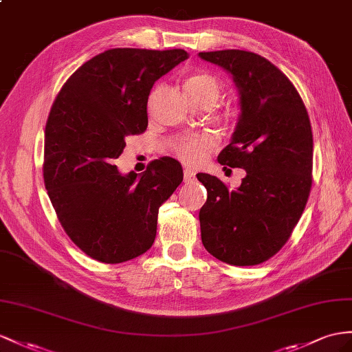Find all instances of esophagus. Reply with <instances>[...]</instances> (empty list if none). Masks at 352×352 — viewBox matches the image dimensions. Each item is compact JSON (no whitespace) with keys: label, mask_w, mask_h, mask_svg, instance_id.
Masks as SVG:
<instances>
[{"label":"esophagus","mask_w":352,"mask_h":352,"mask_svg":"<svg viewBox=\"0 0 352 352\" xmlns=\"http://www.w3.org/2000/svg\"><path fill=\"white\" fill-rule=\"evenodd\" d=\"M195 178H196V173H195V170L186 168V169H184V182H186V183H190V182H193Z\"/></svg>","instance_id":"1"}]
</instances>
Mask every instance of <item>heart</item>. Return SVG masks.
<instances>
[{
	"instance_id": "b5f03b06",
	"label": "heart",
	"mask_w": 352,
	"mask_h": 352,
	"mask_svg": "<svg viewBox=\"0 0 352 352\" xmlns=\"http://www.w3.org/2000/svg\"><path fill=\"white\" fill-rule=\"evenodd\" d=\"M184 89L192 99L204 95H212L219 98L221 85L217 77L205 73H196L186 78ZM212 146L214 141L211 137H208V135H199V137L183 140L178 144L177 153L187 164H197V162H201L206 156V153L212 148Z\"/></svg>"
}]
</instances>
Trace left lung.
Segmentation results:
<instances>
[{"instance_id": "8db88e82", "label": "left lung", "mask_w": 352, "mask_h": 352, "mask_svg": "<svg viewBox=\"0 0 352 352\" xmlns=\"http://www.w3.org/2000/svg\"><path fill=\"white\" fill-rule=\"evenodd\" d=\"M238 89L241 114L219 162L245 169L236 190L217 177L197 174L206 187L199 211L202 244L215 258L253 266L276 254L290 238L312 186L314 142L306 107L274 64L253 52H201Z\"/></svg>"}]
</instances>
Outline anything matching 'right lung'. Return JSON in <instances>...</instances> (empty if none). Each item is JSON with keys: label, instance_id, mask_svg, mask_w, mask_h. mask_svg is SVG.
<instances>
[{"label": "right lung", "instance_id": "obj_1", "mask_svg": "<svg viewBox=\"0 0 352 352\" xmlns=\"http://www.w3.org/2000/svg\"><path fill=\"white\" fill-rule=\"evenodd\" d=\"M188 58L183 49H111L85 62L62 86L44 132V184L62 228L98 262L122 263L146 253L159 206L183 182L173 157L142 174H120L128 135L147 129L156 80Z\"/></svg>", "mask_w": 352, "mask_h": 352}]
</instances>
